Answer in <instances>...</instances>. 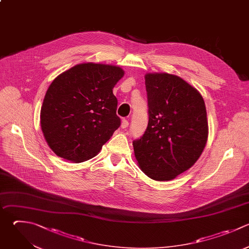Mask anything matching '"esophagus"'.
Masks as SVG:
<instances>
[{"label":"esophagus","mask_w":249,"mask_h":249,"mask_svg":"<svg viewBox=\"0 0 249 249\" xmlns=\"http://www.w3.org/2000/svg\"><path fill=\"white\" fill-rule=\"evenodd\" d=\"M121 126H122V128H126L128 126V122L126 120H123Z\"/></svg>","instance_id":"1"}]
</instances>
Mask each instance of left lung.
<instances>
[{
	"mask_svg": "<svg viewBox=\"0 0 249 249\" xmlns=\"http://www.w3.org/2000/svg\"><path fill=\"white\" fill-rule=\"evenodd\" d=\"M149 122L133 141L140 169L156 181H169L191 168L208 137L204 100L196 89L167 73L145 75Z\"/></svg>",
	"mask_w": 249,
	"mask_h": 249,
	"instance_id": "obj_1",
	"label": "left lung"
}]
</instances>
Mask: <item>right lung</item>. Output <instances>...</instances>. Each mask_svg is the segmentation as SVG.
Listing matches in <instances>:
<instances>
[{"label": "right lung", "mask_w": 249, "mask_h": 249, "mask_svg": "<svg viewBox=\"0 0 249 249\" xmlns=\"http://www.w3.org/2000/svg\"><path fill=\"white\" fill-rule=\"evenodd\" d=\"M124 71L115 65L82 63L58 75L41 109V127L53 153L73 162L95 157L119 128L113 93Z\"/></svg>", "instance_id": "obj_1"}]
</instances>
